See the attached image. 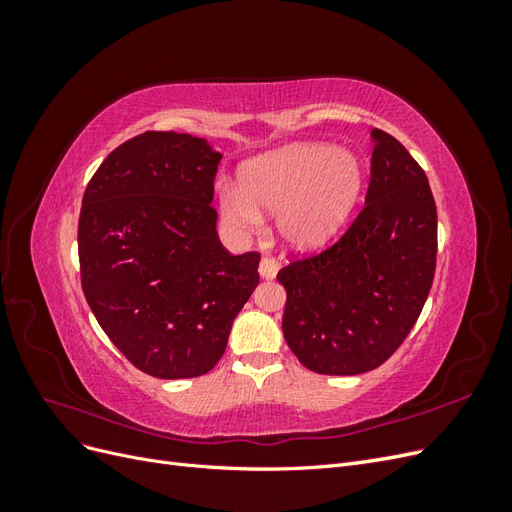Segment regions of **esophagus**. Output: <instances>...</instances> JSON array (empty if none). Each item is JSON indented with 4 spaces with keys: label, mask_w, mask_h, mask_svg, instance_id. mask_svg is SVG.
<instances>
[{
    "label": "esophagus",
    "mask_w": 512,
    "mask_h": 512,
    "mask_svg": "<svg viewBox=\"0 0 512 512\" xmlns=\"http://www.w3.org/2000/svg\"><path fill=\"white\" fill-rule=\"evenodd\" d=\"M277 271H280V262H277L275 258L265 256V258L260 260V267H258L260 277H265V280H271V277L277 275Z\"/></svg>",
    "instance_id": "esophagus-1"
}]
</instances>
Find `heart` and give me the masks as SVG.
<instances>
[{
	"mask_svg": "<svg viewBox=\"0 0 512 512\" xmlns=\"http://www.w3.org/2000/svg\"><path fill=\"white\" fill-rule=\"evenodd\" d=\"M363 185L356 153L322 143H297L247 162L241 188L220 190L222 218L237 232L277 215V232L294 250H314L346 224Z\"/></svg>",
	"mask_w": 512,
	"mask_h": 512,
	"instance_id": "heart-1",
	"label": "heart"
}]
</instances>
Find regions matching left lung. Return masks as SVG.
<instances>
[{"mask_svg": "<svg viewBox=\"0 0 512 512\" xmlns=\"http://www.w3.org/2000/svg\"><path fill=\"white\" fill-rule=\"evenodd\" d=\"M371 138L369 188L350 228L277 273L284 337L316 374L380 367L421 316L436 273L438 211L425 170L391 134Z\"/></svg>", "mask_w": 512, "mask_h": 512, "instance_id": "1", "label": "left lung"}]
</instances>
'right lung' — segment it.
I'll return each mask as SVG.
<instances>
[{
  "label": "right lung",
  "instance_id": "add662e5",
  "mask_svg": "<svg viewBox=\"0 0 512 512\" xmlns=\"http://www.w3.org/2000/svg\"><path fill=\"white\" fill-rule=\"evenodd\" d=\"M220 160L205 138L143 132L108 153L83 194L85 299L119 352L153 378L213 369L260 280V254L232 256L215 230Z\"/></svg>",
  "mask_w": 512,
  "mask_h": 512
}]
</instances>
